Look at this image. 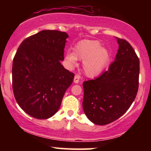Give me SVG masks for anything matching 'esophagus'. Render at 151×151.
<instances>
[{
	"instance_id": "obj_1",
	"label": "esophagus",
	"mask_w": 151,
	"mask_h": 151,
	"mask_svg": "<svg viewBox=\"0 0 151 151\" xmlns=\"http://www.w3.org/2000/svg\"><path fill=\"white\" fill-rule=\"evenodd\" d=\"M80 77L78 75H76L74 76V79H73V82H75L76 84H78V82L80 81Z\"/></svg>"
}]
</instances>
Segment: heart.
<instances>
[{"instance_id":"heart-1","label":"heart","mask_w":151,"mask_h":151,"mask_svg":"<svg viewBox=\"0 0 151 151\" xmlns=\"http://www.w3.org/2000/svg\"><path fill=\"white\" fill-rule=\"evenodd\" d=\"M111 59V54L106 47L101 46L98 40L84 39L78 42L73 47V52L67 51L65 60L67 67L73 69L78 60L82 61V69L86 77L96 78L104 71Z\"/></svg>"}]
</instances>
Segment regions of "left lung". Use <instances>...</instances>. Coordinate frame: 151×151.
Segmentation results:
<instances>
[{"mask_svg": "<svg viewBox=\"0 0 151 151\" xmlns=\"http://www.w3.org/2000/svg\"><path fill=\"white\" fill-rule=\"evenodd\" d=\"M116 38L119 49L108 71L83 82L84 112L98 125L108 124L124 114L138 91L139 58L127 40Z\"/></svg>", "mask_w": 151, "mask_h": 151, "instance_id": "obj_1", "label": "left lung"}]
</instances>
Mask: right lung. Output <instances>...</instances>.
I'll return each mask as SVG.
<instances>
[{
  "instance_id": "right-lung-1",
  "label": "right lung",
  "mask_w": 151,
  "mask_h": 151,
  "mask_svg": "<svg viewBox=\"0 0 151 151\" xmlns=\"http://www.w3.org/2000/svg\"><path fill=\"white\" fill-rule=\"evenodd\" d=\"M67 33L42 30L18 47L12 66V86L20 108L36 119H48L58 111L74 74L65 69Z\"/></svg>"
}]
</instances>
